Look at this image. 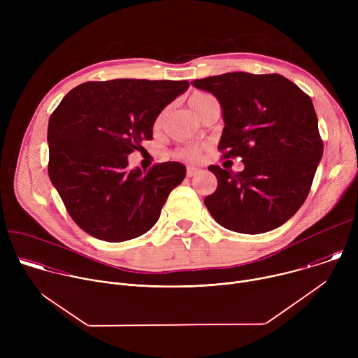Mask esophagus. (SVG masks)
<instances>
[{
    "instance_id": "1",
    "label": "esophagus",
    "mask_w": 358,
    "mask_h": 358,
    "mask_svg": "<svg viewBox=\"0 0 358 358\" xmlns=\"http://www.w3.org/2000/svg\"><path fill=\"white\" fill-rule=\"evenodd\" d=\"M198 173H199L198 169H195V167H187V177H195Z\"/></svg>"
}]
</instances>
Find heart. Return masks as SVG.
Instances as JSON below:
<instances>
[{
  "instance_id": "b5f03b06",
  "label": "heart",
  "mask_w": 358,
  "mask_h": 358,
  "mask_svg": "<svg viewBox=\"0 0 358 358\" xmlns=\"http://www.w3.org/2000/svg\"><path fill=\"white\" fill-rule=\"evenodd\" d=\"M214 97L208 93H203V92H194L189 94L188 97V106L191 108V110L199 117L201 116V112L203 110V108L207 106L208 101H211ZM162 120H163V116H159L155 126L159 127L162 124ZM206 148L203 145H199V144H192V145H187L181 150H178L176 152V157L178 160H182V162H198L201 159V155H202V150Z\"/></svg>"
}]
</instances>
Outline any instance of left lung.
I'll use <instances>...</instances> for the list:
<instances>
[{
  "label": "left lung",
  "mask_w": 358,
  "mask_h": 358,
  "mask_svg": "<svg viewBox=\"0 0 358 358\" xmlns=\"http://www.w3.org/2000/svg\"><path fill=\"white\" fill-rule=\"evenodd\" d=\"M213 93L225 127L224 157H242L243 171L210 166L218 185L203 203L224 228L262 234L283 225L309 195L323 156L312 99L278 73L229 72L191 82Z\"/></svg>",
  "instance_id": "8db88e82"
}]
</instances>
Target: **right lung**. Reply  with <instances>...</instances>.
Instances as JSON below:
<instances>
[{
    "label": "right lung",
    "instance_id": "add662e5",
    "mask_svg": "<svg viewBox=\"0 0 358 358\" xmlns=\"http://www.w3.org/2000/svg\"><path fill=\"white\" fill-rule=\"evenodd\" d=\"M188 80L113 79L72 89L48 123V174L72 220L89 235L123 242L155 227L185 166L127 169V156L152 138L162 110Z\"/></svg>",
    "mask_w": 358,
    "mask_h": 358
}]
</instances>
